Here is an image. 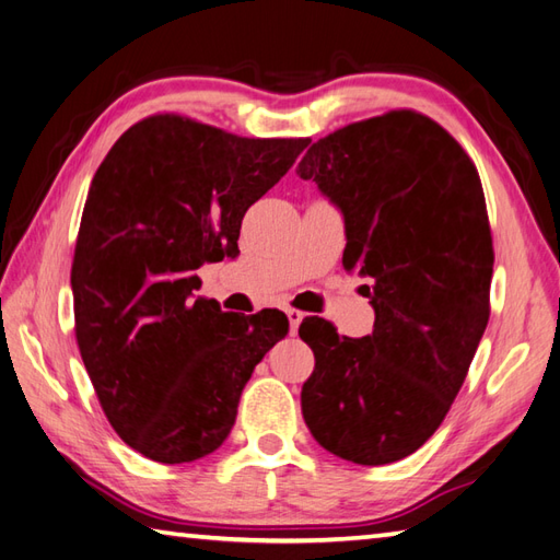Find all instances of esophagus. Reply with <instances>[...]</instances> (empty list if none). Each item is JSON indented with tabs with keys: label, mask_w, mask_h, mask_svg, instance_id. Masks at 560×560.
<instances>
[{
	"label": "esophagus",
	"mask_w": 560,
	"mask_h": 560,
	"mask_svg": "<svg viewBox=\"0 0 560 560\" xmlns=\"http://www.w3.org/2000/svg\"><path fill=\"white\" fill-rule=\"evenodd\" d=\"M285 317H289V322H291V331L295 334L298 331V327H301V322H303V312L301 310H293V307H285Z\"/></svg>",
	"instance_id": "esophagus-1"
}]
</instances>
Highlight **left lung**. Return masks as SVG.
I'll use <instances>...</instances> for the list:
<instances>
[{
	"label": "left lung",
	"instance_id": "8db88e82",
	"mask_svg": "<svg viewBox=\"0 0 560 560\" xmlns=\"http://www.w3.org/2000/svg\"><path fill=\"white\" fill-rule=\"evenodd\" d=\"M295 174L346 226L343 267L370 279L374 331L303 319L315 353L303 418L322 448L358 465L410 456L444 422L489 322L493 250L472 160L427 116L398 109L312 142Z\"/></svg>",
	"mask_w": 560,
	"mask_h": 560
}]
</instances>
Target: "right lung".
<instances>
[{
  "instance_id": "add662e5",
  "label": "right lung",
  "mask_w": 560,
  "mask_h": 560,
  "mask_svg": "<svg viewBox=\"0 0 560 560\" xmlns=\"http://www.w3.org/2000/svg\"><path fill=\"white\" fill-rule=\"evenodd\" d=\"M307 138H241L158 114L114 142L90 184L71 267L75 341L114 432L158 463L224 444L245 384L289 334L195 295V269L236 255L248 207Z\"/></svg>"
}]
</instances>
